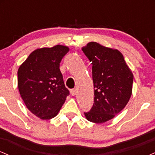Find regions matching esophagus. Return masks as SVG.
Instances as JSON below:
<instances>
[{
  "mask_svg": "<svg viewBox=\"0 0 155 155\" xmlns=\"http://www.w3.org/2000/svg\"><path fill=\"white\" fill-rule=\"evenodd\" d=\"M76 92H77V91H76V89H72V90H71V94L73 96H75L76 95Z\"/></svg>",
  "mask_w": 155,
  "mask_h": 155,
  "instance_id": "34e87169",
  "label": "esophagus"
}]
</instances>
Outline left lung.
<instances>
[{"label": "left lung", "mask_w": 155, "mask_h": 155, "mask_svg": "<svg viewBox=\"0 0 155 155\" xmlns=\"http://www.w3.org/2000/svg\"><path fill=\"white\" fill-rule=\"evenodd\" d=\"M92 62L94 104L84 112L90 122L101 124L125 107L132 95L133 74L118 49L91 41L81 48Z\"/></svg>", "instance_id": "left-lung-1"}]
</instances>
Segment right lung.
<instances>
[{
  "instance_id": "right-lung-1",
  "label": "right lung",
  "mask_w": 155,
  "mask_h": 155,
  "mask_svg": "<svg viewBox=\"0 0 155 155\" xmlns=\"http://www.w3.org/2000/svg\"><path fill=\"white\" fill-rule=\"evenodd\" d=\"M69 47L58 44L35 49L19 67L17 85L28 109L41 120L58 115L67 96L60 63Z\"/></svg>"
}]
</instances>
